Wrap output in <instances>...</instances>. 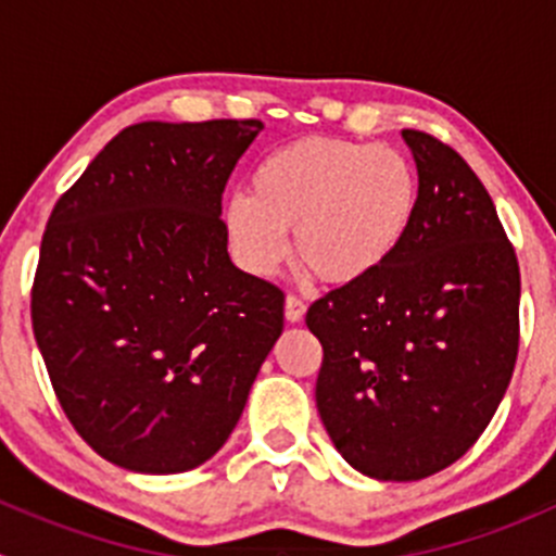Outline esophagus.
Instances as JSON below:
<instances>
[{
    "mask_svg": "<svg viewBox=\"0 0 556 556\" xmlns=\"http://www.w3.org/2000/svg\"><path fill=\"white\" fill-rule=\"evenodd\" d=\"M304 312H306V304L301 301V295L290 293L288 299H285V317H288V323H301Z\"/></svg>",
    "mask_w": 556,
    "mask_h": 556,
    "instance_id": "obj_1",
    "label": "esophagus"
}]
</instances>
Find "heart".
I'll return each instance as SVG.
<instances>
[{"instance_id":"1","label":"heart","mask_w":556,"mask_h":556,"mask_svg":"<svg viewBox=\"0 0 556 556\" xmlns=\"http://www.w3.org/2000/svg\"><path fill=\"white\" fill-rule=\"evenodd\" d=\"M417 206V169L397 148L309 137L271 150L223 220L252 274H271L295 231L299 263L325 282L352 285L401 250Z\"/></svg>"}]
</instances>
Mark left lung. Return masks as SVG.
Here are the masks:
<instances>
[{
	"mask_svg": "<svg viewBox=\"0 0 556 556\" xmlns=\"http://www.w3.org/2000/svg\"><path fill=\"white\" fill-rule=\"evenodd\" d=\"M419 206L401 250L306 312L317 412L361 473L417 481L479 441L519 352V263L490 193L441 139L403 128Z\"/></svg>",
	"mask_w": 556,
	"mask_h": 556,
	"instance_id": "left-lung-1",
	"label": "left lung"
}]
</instances>
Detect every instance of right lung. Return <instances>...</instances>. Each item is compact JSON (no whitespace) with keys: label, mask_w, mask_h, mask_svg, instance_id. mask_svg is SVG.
<instances>
[{"label":"right lung","mask_w":556,"mask_h":556,"mask_svg":"<svg viewBox=\"0 0 556 556\" xmlns=\"http://www.w3.org/2000/svg\"><path fill=\"white\" fill-rule=\"evenodd\" d=\"M261 128L134 123L50 212L31 328L72 428L121 468L206 463L282 333L285 293L233 266L220 217Z\"/></svg>","instance_id":"obj_1"}]
</instances>
